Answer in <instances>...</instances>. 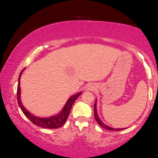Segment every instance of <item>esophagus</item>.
Instances as JSON below:
<instances>
[{
  "label": "esophagus",
  "instance_id": "esophagus-1",
  "mask_svg": "<svg viewBox=\"0 0 158 158\" xmlns=\"http://www.w3.org/2000/svg\"><path fill=\"white\" fill-rule=\"evenodd\" d=\"M94 88H95L94 87V86H92L91 85H88L85 87V90H94Z\"/></svg>",
  "mask_w": 158,
  "mask_h": 158
}]
</instances>
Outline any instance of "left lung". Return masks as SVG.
I'll use <instances>...</instances> for the list:
<instances>
[{
  "instance_id": "8db88e82",
  "label": "left lung",
  "mask_w": 158,
  "mask_h": 158,
  "mask_svg": "<svg viewBox=\"0 0 158 158\" xmlns=\"http://www.w3.org/2000/svg\"><path fill=\"white\" fill-rule=\"evenodd\" d=\"M96 105H97V100H96V101H95V103H94V116H95V118H96V122H98V124L100 125L101 127H102L103 128L107 129V130H111V131H115V130L119 131V130H122V129H122V128H121V129L112 128V127H109V126H107L106 124H105L104 123H103L102 121L101 120L100 117H99V116H98V111H97V106H96Z\"/></svg>"
}]
</instances>
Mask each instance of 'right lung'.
I'll return each instance as SVG.
<instances>
[{"mask_svg":"<svg viewBox=\"0 0 158 158\" xmlns=\"http://www.w3.org/2000/svg\"><path fill=\"white\" fill-rule=\"evenodd\" d=\"M25 69V68H24ZM24 69L21 71L20 73V75L19 77V82H18V87H17V101H18V104L24 114V115L31 121V122L37 126L42 127V128L45 129H57L61 127L64 123L66 122L67 119H68L69 114L70 113L71 108H72L73 103L75 101V100L80 95L82 94V92H79L76 94L70 96L65 104H64V107L60 111L59 113L55 114V115L51 116L49 117H39V116H34V114L28 111L26 108L23 106L21 100V87H20V80L21 76L24 70Z\"/></svg>","mask_w":158,"mask_h":158,"instance_id":"right-lung-1","label":"right lung"}]
</instances>
